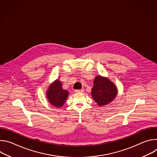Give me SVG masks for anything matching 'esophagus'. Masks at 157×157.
<instances>
[{"instance_id": "1", "label": "esophagus", "mask_w": 157, "mask_h": 157, "mask_svg": "<svg viewBox=\"0 0 157 157\" xmlns=\"http://www.w3.org/2000/svg\"><path fill=\"white\" fill-rule=\"evenodd\" d=\"M75 92L76 93H82L84 92V89H76V90L75 91Z\"/></svg>"}]
</instances>
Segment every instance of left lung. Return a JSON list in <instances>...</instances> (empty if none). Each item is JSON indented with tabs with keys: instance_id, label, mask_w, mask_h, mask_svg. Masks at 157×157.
I'll return each mask as SVG.
<instances>
[{
	"instance_id": "obj_1",
	"label": "left lung",
	"mask_w": 157,
	"mask_h": 157,
	"mask_svg": "<svg viewBox=\"0 0 157 157\" xmlns=\"http://www.w3.org/2000/svg\"><path fill=\"white\" fill-rule=\"evenodd\" d=\"M117 89L114 84L106 78L98 76L94 79L91 94L99 106L109 104L116 97Z\"/></svg>"
}]
</instances>
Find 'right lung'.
Instances as JSON below:
<instances>
[{"instance_id":"add662e5","label":"right lung","mask_w":157,"mask_h":157,"mask_svg":"<svg viewBox=\"0 0 157 157\" xmlns=\"http://www.w3.org/2000/svg\"><path fill=\"white\" fill-rule=\"evenodd\" d=\"M47 95L49 102L53 105L59 107L64 104L68 92L62 88L61 82L57 79L50 86Z\"/></svg>"}]
</instances>
